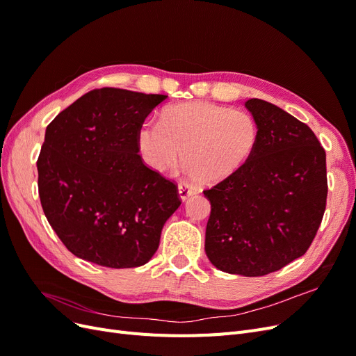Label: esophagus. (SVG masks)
Here are the masks:
<instances>
[{
	"instance_id": "esophagus-1",
	"label": "esophagus",
	"mask_w": 356,
	"mask_h": 356,
	"mask_svg": "<svg viewBox=\"0 0 356 356\" xmlns=\"http://www.w3.org/2000/svg\"><path fill=\"white\" fill-rule=\"evenodd\" d=\"M196 193H197V190L190 187L188 184H179V186H178V195H179L181 200H187L188 197L195 196Z\"/></svg>"
}]
</instances>
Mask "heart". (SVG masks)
Listing matches in <instances>:
<instances>
[{
  "label": "heart",
  "mask_w": 356,
  "mask_h": 356,
  "mask_svg": "<svg viewBox=\"0 0 356 356\" xmlns=\"http://www.w3.org/2000/svg\"><path fill=\"white\" fill-rule=\"evenodd\" d=\"M258 124L246 111L211 102H186L168 108L161 123L148 120L138 131V147L156 172L177 166L182 153L187 174L200 184L232 177L252 157Z\"/></svg>",
  "instance_id": "b5f03b06"
}]
</instances>
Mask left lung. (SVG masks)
Instances as JSON below:
<instances>
[{
    "mask_svg": "<svg viewBox=\"0 0 356 356\" xmlns=\"http://www.w3.org/2000/svg\"><path fill=\"white\" fill-rule=\"evenodd\" d=\"M258 144L248 163L204 190L209 261L225 273L264 276L305 255L327 203L325 149L312 129L279 106L248 99Z\"/></svg>",
    "mask_w": 356,
    "mask_h": 356,
    "instance_id": "1",
    "label": "left lung"
}]
</instances>
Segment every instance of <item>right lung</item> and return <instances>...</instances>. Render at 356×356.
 <instances>
[{
  "instance_id": "1",
  "label": "right lung",
  "mask_w": 356,
  "mask_h": 356,
  "mask_svg": "<svg viewBox=\"0 0 356 356\" xmlns=\"http://www.w3.org/2000/svg\"><path fill=\"white\" fill-rule=\"evenodd\" d=\"M166 95L104 88L83 95L47 129L38 195L75 257L113 268L144 266L181 204L174 182L144 165L138 131Z\"/></svg>"
}]
</instances>
